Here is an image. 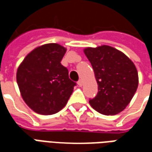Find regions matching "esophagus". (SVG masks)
<instances>
[{"mask_svg":"<svg viewBox=\"0 0 152 152\" xmlns=\"http://www.w3.org/2000/svg\"><path fill=\"white\" fill-rule=\"evenodd\" d=\"M77 84H78V86L81 87V86H82V85H83L82 80H78V82H77Z\"/></svg>","mask_w":152,"mask_h":152,"instance_id":"1","label":"esophagus"}]
</instances>
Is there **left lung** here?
Returning a JSON list of instances; mask_svg holds the SVG:
<instances>
[{
	"label": "left lung",
	"instance_id": "left-lung-1",
	"mask_svg": "<svg viewBox=\"0 0 152 152\" xmlns=\"http://www.w3.org/2000/svg\"><path fill=\"white\" fill-rule=\"evenodd\" d=\"M91 63L99 92L89 103L103 115H115L129 103L137 90L138 76L134 63L113 47L102 45L84 50Z\"/></svg>",
	"mask_w": 152,
	"mask_h": 152
}]
</instances>
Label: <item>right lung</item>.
Segmentation results:
<instances>
[{
	"label": "right lung",
	"instance_id": "obj_1",
	"mask_svg": "<svg viewBox=\"0 0 152 152\" xmlns=\"http://www.w3.org/2000/svg\"><path fill=\"white\" fill-rule=\"evenodd\" d=\"M66 49L51 43L28 53L17 71V83L27 105L40 115H52L65 107L76 83L61 64Z\"/></svg>",
	"mask_w": 152,
	"mask_h": 152
}]
</instances>
